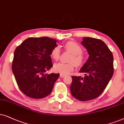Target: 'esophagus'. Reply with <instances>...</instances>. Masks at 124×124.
Here are the masks:
<instances>
[{
    "label": "esophagus",
    "instance_id": "1",
    "mask_svg": "<svg viewBox=\"0 0 124 124\" xmlns=\"http://www.w3.org/2000/svg\"><path fill=\"white\" fill-rule=\"evenodd\" d=\"M65 77V75H63V74H60V78H63Z\"/></svg>",
    "mask_w": 124,
    "mask_h": 124
}]
</instances>
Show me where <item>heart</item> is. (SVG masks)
Segmentation results:
<instances>
[{"instance_id":"obj_1","label":"heart","mask_w":124,"mask_h":124,"mask_svg":"<svg viewBox=\"0 0 124 124\" xmlns=\"http://www.w3.org/2000/svg\"><path fill=\"white\" fill-rule=\"evenodd\" d=\"M65 49L72 54L70 59V63L58 62L54 64L53 69L56 72L66 75L74 70L76 65L80 66L85 62V57L82 53V47L80 45L74 41H69L65 45ZM51 57L57 61L60 56V47L55 46L52 49L50 54Z\"/></svg>"}]
</instances>
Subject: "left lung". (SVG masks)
<instances>
[{
  "label": "left lung",
  "instance_id": "obj_1",
  "mask_svg": "<svg viewBox=\"0 0 124 124\" xmlns=\"http://www.w3.org/2000/svg\"><path fill=\"white\" fill-rule=\"evenodd\" d=\"M82 44L90 55L79 71L85 76L71 77L70 88L74 98L85 101L98 98L104 91L113 74V57L106 44L99 39L84 37Z\"/></svg>",
  "mask_w": 124,
  "mask_h": 124
}]
</instances>
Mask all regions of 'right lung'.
Returning <instances> with one entry per match:
<instances>
[{"label": "right lung", "mask_w": 124, "mask_h": 124, "mask_svg": "<svg viewBox=\"0 0 124 124\" xmlns=\"http://www.w3.org/2000/svg\"><path fill=\"white\" fill-rule=\"evenodd\" d=\"M57 40L47 37H31L16 47L12 70L20 90L33 99L48 96L59 74H46L53 67L50 57Z\"/></svg>", "instance_id": "obj_1"}]
</instances>
